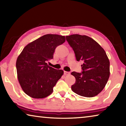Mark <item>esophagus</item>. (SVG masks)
Wrapping results in <instances>:
<instances>
[{"label":"esophagus","mask_w":126,"mask_h":126,"mask_svg":"<svg viewBox=\"0 0 126 126\" xmlns=\"http://www.w3.org/2000/svg\"><path fill=\"white\" fill-rule=\"evenodd\" d=\"M69 74L70 73L69 72H66V71L64 72V75H69Z\"/></svg>","instance_id":"1"}]
</instances>
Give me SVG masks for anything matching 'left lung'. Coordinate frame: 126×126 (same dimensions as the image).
Returning <instances> with one entry per match:
<instances>
[{
  "label": "left lung",
  "instance_id": "8db88e82",
  "mask_svg": "<svg viewBox=\"0 0 126 126\" xmlns=\"http://www.w3.org/2000/svg\"><path fill=\"white\" fill-rule=\"evenodd\" d=\"M66 39L75 53L77 61H82V73H71L76 82L71 87L77 94L93 97L103 90L109 79L110 61L103 48L91 37L73 34Z\"/></svg>",
  "mask_w": 126,
  "mask_h": 126
}]
</instances>
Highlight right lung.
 I'll return each instance as SVG.
<instances>
[{
	"mask_svg": "<svg viewBox=\"0 0 126 126\" xmlns=\"http://www.w3.org/2000/svg\"><path fill=\"white\" fill-rule=\"evenodd\" d=\"M65 41L64 36L46 34L30 43L16 62L18 79L23 91L33 98H44L63 76L62 69L50 67L46 62L53 59L55 49Z\"/></svg>",
	"mask_w": 126,
	"mask_h": 126,
	"instance_id": "obj_1",
	"label": "right lung"
}]
</instances>
